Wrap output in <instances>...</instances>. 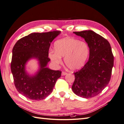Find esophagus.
<instances>
[{"instance_id": "1", "label": "esophagus", "mask_w": 124, "mask_h": 124, "mask_svg": "<svg viewBox=\"0 0 124 124\" xmlns=\"http://www.w3.org/2000/svg\"><path fill=\"white\" fill-rule=\"evenodd\" d=\"M67 74V72H64V71H62V76H65V75H66Z\"/></svg>"}]
</instances>
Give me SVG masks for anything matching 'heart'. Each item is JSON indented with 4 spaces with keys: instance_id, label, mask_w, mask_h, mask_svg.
<instances>
[{
    "instance_id": "b5f03b06",
    "label": "heart",
    "mask_w": 124,
    "mask_h": 124,
    "mask_svg": "<svg viewBox=\"0 0 124 124\" xmlns=\"http://www.w3.org/2000/svg\"><path fill=\"white\" fill-rule=\"evenodd\" d=\"M55 51H51L49 57L55 65L61 64V57H65V65L71 70L79 69L87 61L89 47L87 43L74 38H66L56 41Z\"/></svg>"
}]
</instances>
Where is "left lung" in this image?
<instances>
[{
	"label": "left lung",
	"instance_id": "8db88e82",
	"mask_svg": "<svg viewBox=\"0 0 124 124\" xmlns=\"http://www.w3.org/2000/svg\"><path fill=\"white\" fill-rule=\"evenodd\" d=\"M83 38L89 47L88 61L83 68L74 72L73 93L84 98L100 93L110 81L114 56L108 41L92 31H75Z\"/></svg>",
	"mask_w": 124,
	"mask_h": 124
}]
</instances>
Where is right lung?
<instances>
[{"label":"right lung","instance_id":"obj_1","mask_svg":"<svg viewBox=\"0 0 124 124\" xmlns=\"http://www.w3.org/2000/svg\"><path fill=\"white\" fill-rule=\"evenodd\" d=\"M61 31L31 33L18 40L12 50L11 62L14 85L18 93L26 98L41 100L52 92L62 71L46 68L51 43ZM36 58L39 61L40 69L36 76L30 77L25 73L24 65L28 60Z\"/></svg>","mask_w":124,"mask_h":124}]
</instances>
